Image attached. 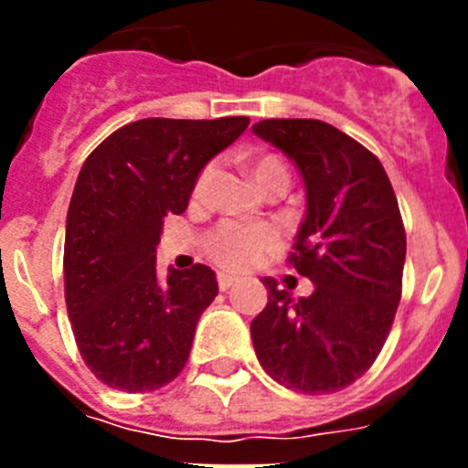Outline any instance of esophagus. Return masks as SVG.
Segmentation results:
<instances>
[{"label": "esophagus", "mask_w": 468, "mask_h": 468, "mask_svg": "<svg viewBox=\"0 0 468 468\" xmlns=\"http://www.w3.org/2000/svg\"><path fill=\"white\" fill-rule=\"evenodd\" d=\"M237 283V279H234V276H229V274H218V285H220V291L225 292V291H229L231 285Z\"/></svg>", "instance_id": "esophagus-1"}]
</instances>
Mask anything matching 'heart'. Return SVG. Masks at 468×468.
Here are the masks:
<instances>
[{
	"instance_id": "b5f03b06",
	"label": "heart",
	"mask_w": 468,
	"mask_h": 468,
	"mask_svg": "<svg viewBox=\"0 0 468 468\" xmlns=\"http://www.w3.org/2000/svg\"><path fill=\"white\" fill-rule=\"evenodd\" d=\"M253 180L264 194L270 192L276 185L288 187V168L283 161L274 154H260L250 164ZM213 164L198 173L194 183V197L201 198L213 180ZM281 237L279 231L270 225H241V222H222L218 229L208 237L206 250L215 264H220L222 270L229 271H248L255 264L262 262L270 253L279 248Z\"/></svg>"
}]
</instances>
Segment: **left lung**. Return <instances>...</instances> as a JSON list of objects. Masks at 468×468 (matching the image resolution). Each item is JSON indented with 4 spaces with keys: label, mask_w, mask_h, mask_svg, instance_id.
<instances>
[{
    "label": "left lung",
    "mask_w": 468,
    "mask_h": 468,
    "mask_svg": "<svg viewBox=\"0 0 468 468\" xmlns=\"http://www.w3.org/2000/svg\"><path fill=\"white\" fill-rule=\"evenodd\" d=\"M253 133L279 147L304 180L307 213L291 264L314 283L292 300L267 285L250 335L264 373L300 394H333L373 366L394 324L405 264L399 201L382 164L318 119H264Z\"/></svg>",
    "instance_id": "left-lung-1"
}]
</instances>
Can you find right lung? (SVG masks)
<instances>
[{
	"instance_id": "1",
	"label": "right lung",
	"mask_w": 468,
	"mask_h": 468,
	"mask_svg": "<svg viewBox=\"0 0 468 468\" xmlns=\"http://www.w3.org/2000/svg\"><path fill=\"white\" fill-rule=\"evenodd\" d=\"M248 117L140 119L102 140L81 166L65 225V302L90 373L128 394L183 373L198 318L218 295L206 264L156 274L166 215L185 213L198 173Z\"/></svg>"
}]
</instances>
